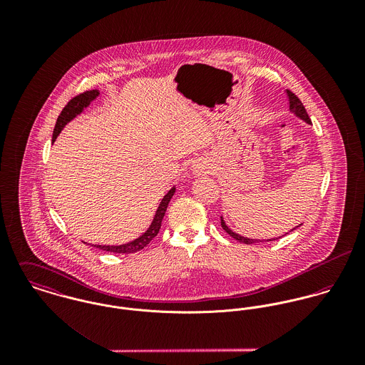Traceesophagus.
Masks as SVG:
<instances>
[{
  "label": "esophagus",
  "mask_w": 365,
  "mask_h": 365,
  "mask_svg": "<svg viewBox=\"0 0 365 365\" xmlns=\"http://www.w3.org/2000/svg\"><path fill=\"white\" fill-rule=\"evenodd\" d=\"M202 170H204V167L200 165V164H194V165H192V173H194L195 175H200V174L202 173Z\"/></svg>",
  "instance_id": "34e87169"
}]
</instances>
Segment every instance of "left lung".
<instances>
[{
	"label": "left lung",
	"mask_w": 365,
	"mask_h": 365,
	"mask_svg": "<svg viewBox=\"0 0 365 365\" xmlns=\"http://www.w3.org/2000/svg\"><path fill=\"white\" fill-rule=\"evenodd\" d=\"M287 96H288V101H289V110L292 112V113H295V116H298L299 119H302V120H305L307 123H312L311 122V118H309V115H308V112H307V109H305V106L304 104L301 103V100L294 94V93H291L289 90H287ZM220 225H222V227H223V230L227 233V235H230L233 239H236L237 242H242V243H246V245H253V243H257V242H272V240H277V239H279V237H277V239H268V240H259V239H250V237H245V236H242V235H239V233H236V232H233L226 223H225V220H223V217L220 216ZM298 227V226H297ZM297 227H294V229H291L289 232H292V230H295ZM285 235H288V233H285ZM282 237V236H281Z\"/></svg>",
	"instance_id": "left-lung-1"
}]
</instances>
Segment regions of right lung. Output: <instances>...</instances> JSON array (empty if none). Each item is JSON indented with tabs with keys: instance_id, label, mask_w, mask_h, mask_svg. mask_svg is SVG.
<instances>
[{
	"instance_id": "1",
	"label": "right lung",
	"mask_w": 365,
	"mask_h": 365,
	"mask_svg": "<svg viewBox=\"0 0 365 365\" xmlns=\"http://www.w3.org/2000/svg\"><path fill=\"white\" fill-rule=\"evenodd\" d=\"M98 96H100V91H98V90H91V91H86V93H83V94H80V96L71 98V100L67 103V105L63 108L61 113H60L58 118H57V122H56V126H54V130H53L52 142L56 140V138L58 136V133L61 132V129H63L70 120H73L77 115H80V113L84 110V108H87L88 105L91 104ZM174 192H175V187H173V188L164 195V198L161 200V202H160V205H158V208H157L156 215H155V217H153V220H152L149 229H148L142 236H139L138 239H135V240H132V242H129V243H125V245H119V246H101V245H93V246L97 247V249L105 250V252H110V253H136V252L145 249V247L155 239V236H157V233H158V230H160V227H161V220H163V217H164V213H165V210H167L168 202H170V200L173 198Z\"/></svg>"
}]
</instances>
